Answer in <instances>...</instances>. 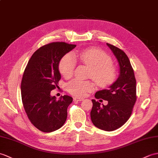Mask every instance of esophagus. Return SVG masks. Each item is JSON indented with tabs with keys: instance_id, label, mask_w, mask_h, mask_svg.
Instances as JSON below:
<instances>
[{
	"instance_id": "esophagus-1",
	"label": "esophagus",
	"mask_w": 158,
	"mask_h": 158,
	"mask_svg": "<svg viewBox=\"0 0 158 158\" xmlns=\"http://www.w3.org/2000/svg\"><path fill=\"white\" fill-rule=\"evenodd\" d=\"M84 100L83 98H77V97H75L73 98V100L74 101H78V102H81V101H83Z\"/></svg>"
}]
</instances>
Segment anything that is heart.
<instances>
[{
  "label": "heart",
  "mask_w": 158,
  "mask_h": 158,
  "mask_svg": "<svg viewBox=\"0 0 158 158\" xmlns=\"http://www.w3.org/2000/svg\"><path fill=\"white\" fill-rule=\"evenodd\" d=\"M75 60L91 69L90 77L99 86H108L115 79L116 70L111 64V58L104 51L97 48H88L75 52L74 57L71 54H66L59 63V71L64 77L72 76ZM93 89L94 84L88 81L73 79L67 84L69 92L77 97L85 96Z\"/></svg>",
  "instance_id": "b5f03b06"
}]
</instances>
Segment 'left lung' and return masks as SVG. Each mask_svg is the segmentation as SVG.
<instances>
[{
    "mask_svg": "<svg viewBox=\"0 0 158 158\" xmlns=\"http://www.w3.org/2000/svg\"><path fill=\"white\" fill-rule=\"evenodd\" d=\"M118 62L120 74L107 89L98 91L96 99L108 101L104 106L92 100L91 120L98 129L112 131L122 127L129 120L137 100L136 80L129 58L122 50L106 43Z\"/></svg>",
    "mask_w": 158,
    "mask_h": 158,
    "instance_id": "obj_1",
    "label": "left lung"
}]
</instances>
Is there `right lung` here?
<instances>
[{"instance_id":"1","label":"right lung","mask_w":158,"mask_h":158,"mask_svg":"<svg viewBox=\"0 0 158 158\" xmlns=\"http://www.w3.org/2000/svg\"><path fill=\"white\" fill-rule=\"evenodd\" d=\"M75 47L65 42L43 46L33 54L25 69L21 85L25 111L31 123L44 133L60 129L67 120L73 98L65 95L56 100L50 92L61 78L58 69L61 58Z\"/></svg>"}]
</instances>
